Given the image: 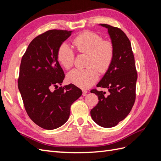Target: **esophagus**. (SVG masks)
Instances as JSON below:
<instances>
[{
	"mask_svg": "<svg viewBox=\"0 0 161 161\" xmlns=\"http://www.w3.org/2000/svg\"><path fill=\"white\" fill-rule=\"evenodd\" d=\"M87 92H88V91H87L86 90H85V89L82 90V95L85 96L86 95V93H87Z\"/></svg>",
	"mask_w": 161,
	"mask_h": 161,
	"instance_id": "esophagus-1",
	"label": "esophagus"
}]
</instances>
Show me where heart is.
<instances>
[{
    "label": "heart",
    "instance_id": "b5f03b06",
    "mask_svg": "<svg viewBox=\"0 0 161 161\" xmlns=\"http://www.w3.org/2000/svg\"><path fill=\"white\" fill-rule=\"evenodd\" d=\"M73 43L80 53H88L85 69H74L67 75V80L82 89H87L98 80L99 72L108 70L114 56V47L112 43L103 40V37L94 32L86 31L76 36ZM57 58L66 69L73 66L75 52L66 42L62 43L58 48Z\"/></svg>",
    "mask_w": 161,
    "mask_h": 161
}]
</instances>
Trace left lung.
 <instances>
[{
	"label": "left lung",
	"mask_w": 161,
	"mask_h": 161,
	"mask_svg": "<svg viewBox=\"0 0 161 161\" xmlns=\"http://www.w3.org/2000/svg\"><path fill=\"white\" fill-rule=\"evenodd\" d=\"M108 29L114 56L108 70L97 85L108 89L109 94L96 89L91 91L98 96L99 102L91 111L95 122L103 128L118 125L129 114L136 99L137 72L131 43L123 31L108 24H99Z\"/></svg>",
	"instance_id": "obj_1"
}]
</instances>
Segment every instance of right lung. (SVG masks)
I'll use <instances>...</instances> for the list:
<instances>
[{"mask_svg":"<svg viewBox=\"0 0 161 161\" xmlns=\"http://www.w3.org/2000/svg\"><path fill=\"white\" fill-rule=\"evenodd\" d=\"M72 31L49 30L34 38L22 57L18 88L25 110L40 127L54 130L69 119L70 106L82 95L75 85H62L64 73L57 53ZM55 90H53V87Z\"/></svg>","mask_w":161,"mask_h":161,"instance_id":"add662e5","label":"right lung"}]
</instances>
